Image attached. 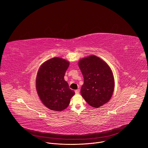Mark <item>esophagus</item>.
<instances>
[{
	"label": "esophagus",
	"mask_w": 148,
	"mask_h": 148,
	"mask_svg": "<svg viewBox=\"0 0 148 148\" xmlns=\"http://www.w3.org/2000/svg\"><path fill=\"white\" fill-rule=\"evenodd\" d=\"M75 94H78L79 93V89L76 90L75 91Z\"/></svg>",
	"instance_id": "34e87169"
}]
</instances>
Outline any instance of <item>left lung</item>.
I'll list each match as a JSON object with an SVG mask.
<instances>
[{
    "mask_svg": "<svg viewBox=\"0 0 148 148\" xmlns=\"http://www.w3.org/2000/svg\"><path fill=\"white\" fill-rule=\"evenodd\" d=\"M78 66L84 77L81 89L84 99L94 108L108 102L114 89V78L109 66L92 55L81 59Z\"/></svg>",
    "mask_w": 148,
    "mask_h": 148,
    "instance_id": "obj_1",
    "label": "left lung"
}]
</instances>
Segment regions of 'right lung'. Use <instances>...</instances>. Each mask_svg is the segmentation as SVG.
<instances>
[{"label": "right lung", "instance_id": "obj_1", "mask_svg": "<svg viewBox=\"0 0 148 148\" xmlns=\"http://www.w3.org/2000/svg\"><path fill=\"white\" fill-rule=\"evenodd\" d=\"M69 65L68 61L54 57L45 62L38 71L37 92L41 102L51 110H65L75 94L64 78Z\"/></svg>", "mask_w": 148, "mask_h": 148}]
</instances>
